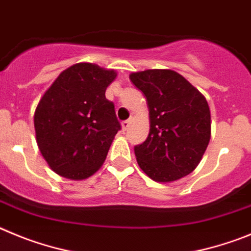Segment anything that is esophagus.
Segmentation results:
<instances>
[{
  "label": "esophagus",
  "instance_id": "1",
  "mask_svg": "<svg viewBox=\"0 0 251 251\" xmlns=\"http://www.w3.org/2000/svg\"><path fill=\"white\" fill-rule=\"evenodd\" d=\"M131 123H132V121H131V120H126V121H123V123H121V127H123V130H124V131L128 130V127H130Z\"/></svg>",
  "mask_w": 251,
  "mask_h": 251
}]
</instances>
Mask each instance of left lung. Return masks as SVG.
<instances>
[{"mask_svg": "<svg viewBox=\"0 0 251 251\" xmlns=\"http://www.w3.org/2000/svg\"><path fill=\"white\" fill-rule=\"evenodd\" d=\"M145 95L150 131L135 146L137 164L157 182H173L193 173L211 136V116L204 95L173 70L131 72Z\"/></svg>", "mask_w": 251, "mask_h": 251, "instance_id": "left-lung-1", "label": "left lung"}]
</instances>
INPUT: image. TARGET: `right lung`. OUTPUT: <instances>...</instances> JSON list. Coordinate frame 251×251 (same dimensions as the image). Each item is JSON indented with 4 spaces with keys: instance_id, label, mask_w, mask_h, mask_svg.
<instances>
[{
    "instance_id": "right-lung-1",
    "label": "right lung",
    "mask_w": 251,
    "mask_h": 251,
    "mask_svg": "<svg viewBox=\"0 0 251 251\" xmlns=\"http://www.w3.org/2000/svg\"><path fill=\"white\" fill-rule=\"evenodd\" d=\"M115 70L78 62L64 70L35 110L36 141L57 175L85 180L102 166L121 125L106 89Z\"/></svg>"
}]
</instances>
